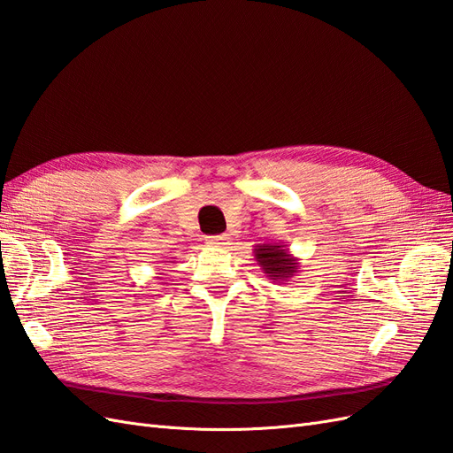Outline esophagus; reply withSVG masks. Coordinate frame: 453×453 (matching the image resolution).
Here are the masks:
<instances>
[{
	"mask_svg": "<svg viewBox=\"0 0 453 453\" xmlns=\"http://www.w3.org/2000/svg\"><path fill=\"white\" fill-rule=\"evenodd\" d=\"M204 241H206V244H209V247H212V249L224 247V244H227V237H226V235H211V237H206Z\"/></svg>",
	"mask_w": 453,
	"mask_h": 453,
	"instance_id": "34e87169",
	"label": "esophagus"
}]
</instances>
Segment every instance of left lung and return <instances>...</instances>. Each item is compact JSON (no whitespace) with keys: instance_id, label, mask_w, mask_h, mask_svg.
Here are the masks:
<instances>
[{"instance_id":"8db88e82","label":"left lung","mask_w":453,"mask_h":453,"mask_svg":"<svg viewBox=\"0 0 453 453\" xmlns=\"http://www.w3.org/2000/svg\"><path fill=\"white\" fill-rule=\"evenodd\" d=\"M254 257L267 279L273 282L288 280L298 273L300 262L284 242H264L254 247Z\"/></svg>"}]
</instances>
